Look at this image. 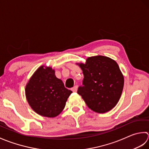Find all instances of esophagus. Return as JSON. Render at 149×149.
Segmentation results:
<instances>
[{
  "instance_id": "34e87169",
  "label": "esophagus",
  "mask_w": 149,
  "mask_h": 149,
  "mask_svg": "<svg viewBox=\"0 0 149 149\" xmlns=\"http://www.w3.org/2000/svg\"><path fill=\"white\" fill-rule=\"evenodd\" d=\"M71 90H72V92H77V90H78V87L77 86H74L72 88Z\"/></svg>"
}]
</instances>
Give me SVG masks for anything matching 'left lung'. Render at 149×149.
I'll return each mask as SVG.
<instances>
[{"label": "left lung", "mask_w": 149, "mask_h": 149, "mask_svg": "<svg viewBox=\"0 0 149 149\" xmlns=\"http://www.w3.org/2000/svg\"><path fill=\"white\" fill-rule=\"evenodd\" d=\"M84 76L78 89L87 107L98 113L114 108L122 93L124 78L118 63L110 58L98 55L78 63Z\"/></svg>", "instance_id": "8db88e82"}]
</instances>
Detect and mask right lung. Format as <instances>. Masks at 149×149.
Segmentation results:
<instances>
[{
    "mask_svg": "<svg viewBox=\"0 0 149 149\" xmlns=\"http://www.w3.org/2000/svg\"><path fill=\"white\" fill-rule=\"evenodd\" d=\"M54 72L51 67L40 66L26 86L28 104L35 113L44 117L54 118L61 113L72 93Z\"/></svg>",
    "mask_w": 149,
    "mask_h": 149,
    "instance_id": "right-lung-1",
    "label": "right lung"
}]
</instances>
